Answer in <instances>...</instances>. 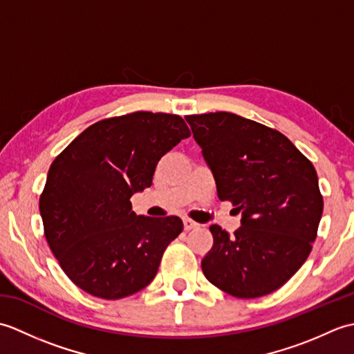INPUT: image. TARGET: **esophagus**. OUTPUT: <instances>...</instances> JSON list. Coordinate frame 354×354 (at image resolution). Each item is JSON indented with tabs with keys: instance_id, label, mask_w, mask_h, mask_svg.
Segmentation results:
<instances>
[{
	"instance_id": "obj_1",
	"label": "esophagus",
	"mask_w": 354,
	"mask_h": 354,
	"mask_svg": "<svg viewBox=\"0 0 354 354\" xmlns=\"http://www.w3.org/2000/svg\"><path fill=\"white\" fill-rule=\"evenodd\" d=\"M198 227H199V223L193 222L192 219H184V228H185L187 231H190V230H193V228H198Z\"/></svg>"
}]
</instances>
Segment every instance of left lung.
I'll list each match as a JSON object with an SVG mask.
<instances>
[{
  "label": "left lung",
  "mask_w": 354,
  "mask_h": 354,
  "mask_svg": "<svg viewBox=\"0 0 354 354\" xmlns=\"http://www.w3.org/2000/svg\"><path fill=\"white\" fill-rule=\"evenodd\" d=\"M214 175L217 196L242 213L230 236L212 225L202 272L236 298L280 289L303 266L318 234L322 194L313 164L272 127L231 112L187 115Z\"/></svg>",
  "instance_id": "1"
}]
</instances>
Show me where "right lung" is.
<instances>
[{
	"instance_id": "right-lung-1",
	"label": "right lung",
	"mask_w": 354,
	"mask_h": 354,
	"mask_svg": "<svg viewBox=\"0 0 354 354\" xmlns=\"http://www.w3.org/2000/svg\"><path fill=\"white\" fill-rule=\"evenodd\" d=\"M189 137L179 115L138 111L91 124L51 162L39 198L44 234L77 288L118 299L153 280L184 225L178 216H137L131 198L152 185L161 156Z\"/></svg>"
}]
</instances>
